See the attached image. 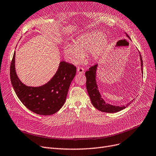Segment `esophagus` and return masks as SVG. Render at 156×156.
Returning a JSON list of instances; mask_svg holds the SVG:
<instances>
[{"mask_svg": "<svg viewBox=\"0 0 156 156\" xmlns=\"http://www.w3.org/2000/svg\"><path fill=\"white\" fill-rule=\"evenodd\" d=\"M77 73L79 74H83L84 73V69L82 67H77Z\"/></svg>", "mask_w": 156, "mask_h": 156, "instance_id": "esophagus-1", "label": "esophagus"}]
</instances>
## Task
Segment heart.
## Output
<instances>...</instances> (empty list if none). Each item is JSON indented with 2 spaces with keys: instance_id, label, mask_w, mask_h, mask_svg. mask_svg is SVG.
Here are the masks:
<instances>
[{
  "instance_id": "1",
  "label": "heart",
  "mask_w": 156,
  "mask_h": 156,
  "mask_svg": "<svg viewBox=\"0 0 156 156\" xmlns=\"http://www.w3.org/2000/svg\"><path fill=\"white\" fill-rule=\"evenodd\" d=\"M103 34L100 32H91L78 37L74 44H66L63 50L69 60L73 62L81 61L84 55L92 52L93 58L98 59L106 42L102 41Z\"/></svg>"
}]
</instances>
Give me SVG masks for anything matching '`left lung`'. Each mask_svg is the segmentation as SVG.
I'll list each match as a JSON object with an SVG mask.
<instances>
[{"instance_id": "obj_1", "label": "left lung", "mask_w": 156, "mask_h": 156, "mask_svg": "<svg viewBox=\"0 0 156 156\" xmlns=\"http://www.w3.org/2000/svg\"><path fill=\"white\" fill-rule=\"evenodd\" d=\"M129 37L128 35H126ZM140 55V59H141V71L143 73V60L141 54ZM98 65L95 64L94 66H91L89 68V70L85 72V76H86V87L89 95L90 101L92 104L93 106L101 112H107V113H114L123 110L126 108L129 105H130L132 101H131L127 105L123 107L119 106H114L109 105L108 103H106L105 101L103 100L101 95L99 93V90L98 89V87L96 82V68Z\"/></svg>"}]
</instances>
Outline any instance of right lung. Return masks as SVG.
Wrapping results in <instances>:
<instances>
[{
    "label": "right lung",
    "mask_w": 156,
    "mask_h": 156,
    "mask_svg": "<svg viewBox=\"0 0 156 156\" xmlns=\"http://www.w3.org/2000/svg\"><path fill=\"white\" fill-rule=\"evenodd\" d=\"M14 53L10 66V78L19 100L29 110L39 115L49 116L58 111L64 104L69 86L76 67L62 61L55 76L46 84L38 87H27L16 76Z\"/></svg>",
    "instance_id": "obj_1"
}]
</instances>
